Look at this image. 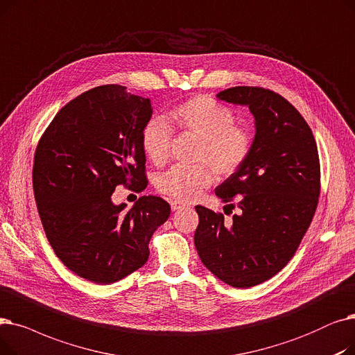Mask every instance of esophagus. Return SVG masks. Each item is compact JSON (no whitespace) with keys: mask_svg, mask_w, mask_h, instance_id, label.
<instances>
[{"mask_svg":"<svg viewBox=\"0 0 355 355\" xmlns=\"http://www.w3.org/2000/svg\"><path fill=\"white\" fill-rule=\"evenodd\" d=\"M171 207H172V211H179V209L184 208V205H182V204H179V202H175V200L172 202Z\"/></svg>","mask_w":355,"mask_h":355,"instance_id":"obj_1","label":"esophagus"}]
</instances>
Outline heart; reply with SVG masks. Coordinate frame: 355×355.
Wrapping results in <instances>:
<instances>
[{
	"label": "heart",
	"mask_w": 355,
	"mask_h": 355,
	"mask_svg": "<svg viewBox=\"0 0 355 355\" xmlns=\"http://www.w3.org/2000/svg\"><path fill=\"white\" fill-rule=\"evenodd\" d=\"M173 127L199 139L195 162L187 167L175 166L157 180L160 193L178 202H191L209 188L214 173L230 178L245 163L251 153L252 139L247 128L234 124L235 116L230 108L212 96L195 95L182 101L171 111ZM173 140V128L160 116L146 123L141 132V147L147 159L157 166L167 162Z\"/></svg>",
	"instance_id": "b5f03b06"
}]
</instances>
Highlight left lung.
<instances>
[{
    "label": "left lung",
    "instance_id": "left-lung-1",
    "mask_svg": "<svg viewBox=\"0 0 355 355\" xmlns=\"http://www.w3.org/2000/svg\"><path fill=\"white\" fill-rule=\"evenodd\" d=\"M216 96L247 105L256 136L240 171L215 189L239 214L225 224L223 214L195 207V247L211 273L232 288L247 289L291 261L312 223L320 192L318 147L305 118L282 95L235 87Z\"/></svg>",
    "mask_w": 355,
    "mask_h": 355
}]
</instances>
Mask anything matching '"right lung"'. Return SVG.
Masks as SVG:
<instances>
[{"label": "right lung", "mask_w": 355, "mask_h": 355, "mask_svg": "<svg viewBox=\"0 0 355 355\" xmlns=\"http://www.w3.org/2000/svg\"><path fill=\"white\" fill-rule=\"evenodd\" d=\"M150 99L125 87L103 85L66 104L39 140L33 191L39 215L60 261L94 283L121 280L148 259L153 232L171 205L141 196L130 211L114 205L116 187H147L141 132Z\"/></svg>", "instance_id": "1"}]
</instances>
